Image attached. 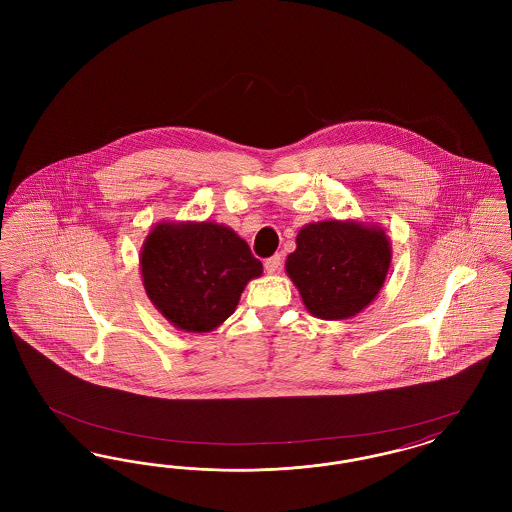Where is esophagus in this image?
Wrapping results in <instances>:
<instances>
[{"label":"esophagus","mask_w":512,"mask_h":512,"mask_svg":"<svg viewBox=\"0 0 512 512\" xmlns=\"http://www.w3.org/2000/svg\"><path fill=\"white\" fill-rule=\"evenodd\" d=\"M280 267H282V257L280 255H272V257H268L267 261H265V270H267L268 274L278 272Z\"/></svg>","instance_id":"obj_1"}]
</instances>
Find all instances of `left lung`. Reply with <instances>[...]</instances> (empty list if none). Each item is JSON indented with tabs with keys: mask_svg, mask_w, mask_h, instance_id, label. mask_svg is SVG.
<instances>
[{
	"mask_svg": "<svg viewBox=\"0 0 512 512\" xmlns=\"http://www.w3.org/2000/svg\"><path fill=\"white\" fill-rule=\"evenodd\" d=\"M286 259L305 309L322 320L359 315L382 290L391 263L386 230L361 220L305 224Z\"/></svg>",
	"mask_w": 512,
	"mask_h": 512,
	"instance_id": "8db88e82",
	"label": "left lung"
}]
</instances>
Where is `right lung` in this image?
I'll return each instance as SVG.
<instances>
[{
	"label": "right lung",
	"instance_id": "right-lung-1",
	"mask_svg": "<svg viewBox=\"0 0 512 512\" xmlns=\"http://www.w3.org/2000/svg\"><path fill=\"white\" fill-rule=\"evenodd\" d=\"M142 282L155 309L182 332H211L230 317L263 263L217 222L155 224L140 251Z\"/></svg>",
	"mask_w": 512,
	"mask_h": 512
}]
</instances>
